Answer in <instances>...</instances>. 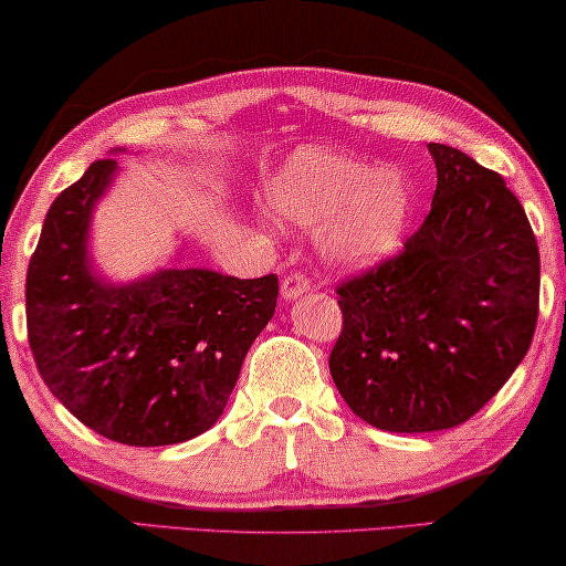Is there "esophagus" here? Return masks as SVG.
<instances>
[{
	"mask_svg": "<svg viewBox=\"0 0 566 566\" xmlns=\"http://www.w3.org/2000/svg\"><path fill=\"white\" fill-rule=\"evenodd\" d=\"M310 276L307 274H302V272H290L282 280V294L286 300H294V297H300L302 292H307L310 290Z\"/></svg>",
	"mask_w": 566,
	"mask_h": 566,
	"instance_id": "esophagus-1",
	"label": "esophagus"
}]
</instances>
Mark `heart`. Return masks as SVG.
Here are the masks:
<instances>
[{
  "label": "heart",
  "instance_id": "1",
  "mask_svg": "<svg viewBox=\"0 0 566 566\" xmlns=\"http://www.w3.org/2000/svg\"><path fill=\"white\" fill-rule=\"evenodd\" d=\"M272 198L294 223H325V254L343 264L389 256L411 216V188L399 172L331 151L294 155L274 177Z\"/></svg>",
  "mask_w": 566,
  "mask_h": 566
}]
</instances>
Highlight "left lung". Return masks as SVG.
<instances>
[{
	"mask_svg": "<svg viewBox=\"0 0 566 566\" xmlns=\"http://www.w3.org/2000/svg\"><path fill=\"white\" fill-rule=\"evenodd\" d=\"M437 190L396 256L335 286L337 391L384 432H437L478 415L524 360L538 317V247L505 180L429 145Z\"/></svg>",
	"mask_w": 566,
	"mask_h": 566,
	"instance_id": "left-lung-1",
	"label": "left lung"
}]
</instances>
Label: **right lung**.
Masks as SVG:
<instances>
[{"label":"right lung","mask_w":566,"mask_h":566,"mask_svg":"<svg viewBox=\"0 0 566 566\" xmlns=\"http://www.w3.org/2000/svg\"><path fill=\"white\" fill-rule=\"evenodd\" d=\"M114 170L116 159H96L48 210L24 282L30 350L55 399L106 440L185 442L223 415L280 280L167 269L126 286L98 282L88 218Z\"/></svg>","instance_id":"right-lung-1"}]
</instances>
